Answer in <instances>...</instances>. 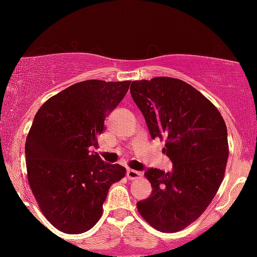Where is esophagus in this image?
<instances>
[{
    "label": "esophagus",
    "instance_id": "obj_1",
    "mask_svg": "<svg viewBox=\"0 0 257 257\" xmlns=\"http://www.w3.org/2000/svg\"><path fill=\"white\" fill-rule=\"evenodd\" d=\"M126 176H128V179L134 180V179H139V178H141V176H143V173L139 172V170L128 169V170H126Z\"/></svg>",
    "mask_w": 257,
    "mask_h": 257
}]
</instances>
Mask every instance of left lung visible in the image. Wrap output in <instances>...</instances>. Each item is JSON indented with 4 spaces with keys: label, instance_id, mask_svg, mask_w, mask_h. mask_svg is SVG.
Instances as JSON below:
<instances>
[{
    "label": "left lung",
    "instance_id": "left-lung-1",
    "mask_svg": "<svg viewBox=\"0 0 257 257\" xmlns=\"http://www.w3.org/2000/svg\"><path fill=\"white\" fill-rule=\"evenodd\" d=\"M131 94L144 114L152 139H166L163 152L170 172L149 168V198L137 203L139 213L161 232H178L204 213L225 174L227 128L215 106L192 85L178 78L134 81Z\"/></svg>",
    "mask_w": 257,
    "mask_h": 257
}]
</instances>
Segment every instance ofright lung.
Instances as JSON below:
<instances>
[{
	"mask_svg": "<svg viewBox=\"0 0 257 257\" xmlns=\"http://www.w3.org/2000/svg\"><path fill=\"white\" fill-rule=\"evenodd\" d=\"M131 81L79 82L52 96L35 114L25 157L31 191L47 220L65 233H83L98 222L113 182L125 168L104 162L96 137Z\"/></svg>",
	"mask_w": 257,
	"mask_h": 257,
	"instance_id": "obj_1",
	"label": "right lung"
}]
</instances>
